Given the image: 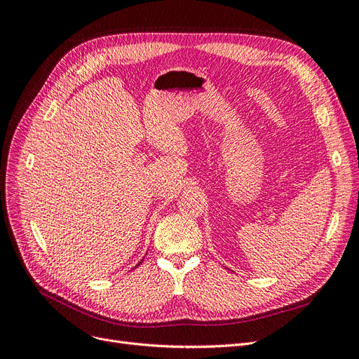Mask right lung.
I'll return each mask as SVG.
<instances>
[{
    "label": "right lung",
    "instance_id": "add662e5",
    "mask_svg": "<svg viewBox=\"0 0 359 359\" xmlns=\"http://www.w3.org/2000/svg\"><path fill=\"white\" fill-rule=\"evenodd\" d=\"M142 260H144V259H142ZM142 260H140V262H142ZM140 262H139V264H140ZM139 264H137V265H139ZM137 265H136V266H137ZM136 266H135V268H136Z\"/></svg>",
    "mask_w": 359,
    "mask_h": 359
}]
</instances>
